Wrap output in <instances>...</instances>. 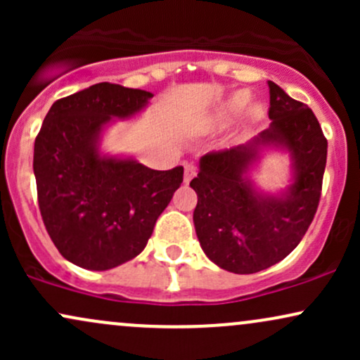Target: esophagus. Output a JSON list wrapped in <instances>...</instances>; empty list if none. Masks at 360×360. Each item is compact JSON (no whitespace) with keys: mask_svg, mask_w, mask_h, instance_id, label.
Wrapping results in <instances>:
<instances>
[{"mask_svg":"<svg viewBox=\"0 0 360 360\" xmlns=\"http://www.w3.org/2000/svg\"><path fill=\"white\" fill-rule=\"evenodd\" d=\"M194 176H196V166L193 162L184 164V183L188 184Z\"/></svg>","mask_w":360,"mask_h":360,"instance_id":"1","label":"esophagus"}]
</instances>
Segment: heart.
<instances>
[{
	"mask_svg": "<svg viewBox=\"0 0 360 360\" xmlns=\"http://www.w3.org/2000/svg\"><path fill=\"white\" fill-rule=\"evenodd\" d=\"M249 103V93L247 91H238L235 93L233 96L229 98V101L221 106L220 113H218V118L220 120H232L237 117V115L242 113V110L245 108V105ZM262 117V110L259 106L250 110V118L252 120H259Z\"/></svg>",
	"mask_w": 360,
	"mask_h": 360,
	"instance_id": "1",
	"label": "heart"
}]
</instances>
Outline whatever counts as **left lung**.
Here are the masks:
<instances>
[{"instance_id": "8db88e82", "label": "left lung", "mask_w": 360, "mask_h": 360, "mask_svg": "<svg viewBox=\"0 0 360 360\" xmlns=\"http://www.w3.org/2000/svg\"><path fill=\"white\" fill-rule=\"evenodd\" d=\"M269 84L271 127L247 146L208 152L189 186L198 194L193 220L201 249L221 269L254 274L291 254L307 233L321 196L326 139L304 103ZM286 148L295 181L281 197L259 193L246 177L260 146Z\"/></svg>"}]
</instances>
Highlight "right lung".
<instances>
[{
  "mask_svg": "<svg viewBox=\"0 0 360 360\" xmlns=\"http://www.w3.org/2000/svg\"><path fill=\"white\" fill-rule=\"evenodd\" d=\"M152 96L98 82L53 103L37 135L34 172L44 225L62 257L82 269H113L137 257L183 183V166L154 171L98 150L103 127L139 113Z\"/></svg>",
  "mask_w": 360,
  "mask_h": 360,
  "instance_id": "add662e5",
  "label": "right lung"
}]
</instances>
